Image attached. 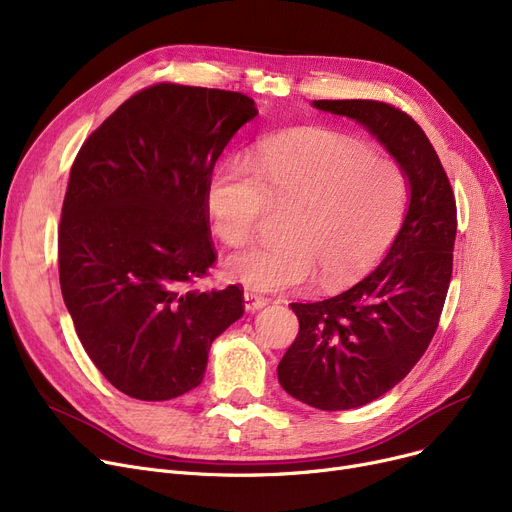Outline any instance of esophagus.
Segmentation results:
<instances>
[{
	"label": "esophagus",
	"mask_w": 512,
	"mask_h": 512,
	"mask_svg": "<svg viewBox=\"0 0 512 512\" xmlns=\"http://www.w3.org/2000/svg\"><path fill=\"white\" fill-rule=\"evenodd\" d=\"M267 305V297H263V294H257L253 290H245V307L247 311H257L261 307Z\"/></svg>",
	"instance_id": "esophagus-1"
}]
</instances>
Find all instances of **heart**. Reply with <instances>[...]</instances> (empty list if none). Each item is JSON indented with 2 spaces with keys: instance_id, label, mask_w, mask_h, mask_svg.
<instances>
[{
  "instance_id": "1",
  "label": "heart",
  "mask_w": 512,
  "mask_h": 512,
  "mask_svg": "<svg viewBox=\"0 0 512 512\" xmlns=\"http://www.w3.org/2000/svg\"><path fill=\"white\" fill-rule=\"evenodd\" d=\"M407 197L392 157L324 128L267 139L251 164L226 159L205 188L213 232L228 245L253 236L267 203L286 205L280 240L228 257L230 276L257 290L294 288L313 274L336 286L369 272L392 245Z\"/></svg>"
}]
</instances>
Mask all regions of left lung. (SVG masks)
<instances>
[{
    "label": "left lung",
    "instance_id": "left-lung-1",
    "mask_svg": "<svg viewBox=\"0 0 512 512\" xmlns=\"http://www.w3.org/2000/svg\"><path fill=\"white\" fill-rule=\"evenodd\" d=\"M313 105L363 124L411 186L405 222L367 278L326 301L290 303L299 334L278 365L280 386L309 407L346 411L392 390L432 342L452 276L456 201L436 149L400 107L375 99Z\"/></svg>",
    "mask_w": 512,
    "mask_h": 512
}]
</instances>
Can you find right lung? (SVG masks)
Returning a JSON list of instances; mask_svg holds the SVG:
<instances>
[{"label":"right lung","instance_id":"add662e5","mask_svg":"<svg viewBox=\"0 0 512 512\" xmlns=\"http://www.w3.org/2000/svg\"><path fill=\"white\" fill-rule=\"evenodd\" d=\"M255 101L157 83L80 147L58 228L60 286L103 378L139 400L201 384L211 342L245 313L236 284L195 290L215 253L205 188Z\"/></svg>","mask_w":512,"mask_h":512}]
</instances>
